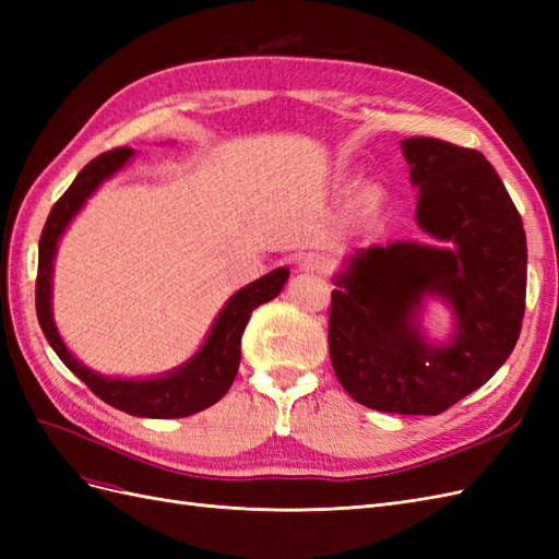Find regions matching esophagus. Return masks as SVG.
Listing matches in <instances>:
<instances>
[{"label":"esophagus","mask_w":559,"mask_h":559,"mask_svg":"<svg viewBox=\"0 0 559 559\" xmlns=\"http://www.w3.org/2000/svg\"><path fill=\"white\" fill-rule=\"evenodd\" d=\"M300 267L308 270V273H326L329 263H326L324 257H321V253L310 251V253H306V257L300 259Z\"/></svg>","instance_id":"esophagus-1"}]
</instances>
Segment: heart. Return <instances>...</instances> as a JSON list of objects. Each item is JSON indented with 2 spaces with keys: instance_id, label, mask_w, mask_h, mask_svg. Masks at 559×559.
<instances>
[{
  "instance_id": "obj_1",
  "label": "heart",
  "mask_w": 559,
  "mask_h": 559,
  "mask_svg": "<svg viewBox=\"0 0 559 559\" xmlns=\"http://www.w3.org/2000/svg\"><path fill=\"white\" fill-rule=\"evenodd\" d=\"M364 198H366V200H370V191H366V193H364Z\"/></svg>"
}]
</instances>
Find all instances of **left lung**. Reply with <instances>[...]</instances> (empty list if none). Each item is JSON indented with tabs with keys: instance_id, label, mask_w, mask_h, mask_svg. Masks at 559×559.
<instances>
[{
	"instance_id": "obj_1",
	"label": "left lung",
	"mask_w": 559,
	"mask_h": 559,
	"mask_svg": "<svg viewBox=\"0 0 559 559\" xmlns=\"http://www.w3.org/2000/svg\"><path fill=\"white\" fill-rule=\"evenodd\" d=\"M417 186V226L443 247L392 242L359 249L333 282L329 349L335 378L366 408L438 415L476 392L520 337L527 238L497 170L476 148L403 140ZM425 295L453 308L445 346L424 341Z\"/></svg>"
}]
</instances>
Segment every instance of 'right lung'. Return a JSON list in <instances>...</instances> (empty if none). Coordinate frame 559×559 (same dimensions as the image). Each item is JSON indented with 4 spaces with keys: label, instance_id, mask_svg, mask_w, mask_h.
Segmentation results:
<instances>
[{
    "label": "right lung",
    "instance_id": "1",
    "mask_svg": "<svg viewBox=\"0 0 559 559\" xmlns=\"http://www.w3.org/2000/svg\"><path fill=\"white\" fill-rule=\"evenodd\" d=\"M132 158V148L121 146L111 148L107 154L91 160L76 175L70 189L56 202L50 210L46 226L39 240V270H37V317L39 326L46 335L48 345L56 349L60 361L72 370V373L86 382L95 396L114 408L123 411L134 417H189L200 411L210 408L222 399L240 366V343L242 333L249 324L251 312L263 302L273 300L284 289L289 280V267H277L273 273L263 275L261 280L247 284L245 289L235 294L224 310L218 312L214 326L207 335L195 357H191L183 366L167 376L148 378V380H123V378H105L95 370L83 366L74 354L64 347L62 337L56 329L53 312H50V277H53V259L58 240L62 238L64 228L70 226L79 210L86 205L99 183L109 179L116 170Z\"/></svg>",
    "mask_w": 559,
    "mask_h": 559
}]
</instances>
